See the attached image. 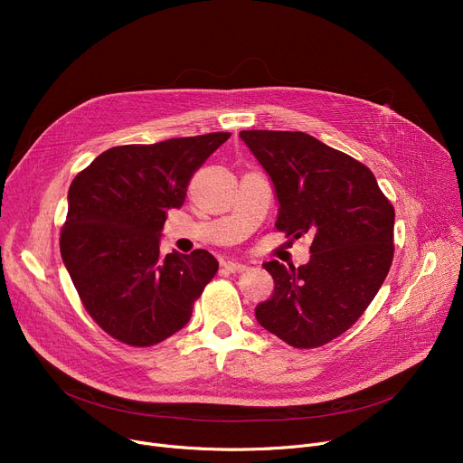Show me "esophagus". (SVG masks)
<instances>
[{
  "label": "esophagus",
  "mask_w": 463,
  "mask_h": 463,
  "mask_svg": "<svg viewBox=\"0 0 463 463\" xmlns=\"http://www.w3.org/2000/svg\"><path fill=\"white\" fill-rule=\"evenodd\" d=\"M225 269L229 270V272H232V274H238V272H244L248 266L246 264H241V262H225Z\"/></svg>",
  "instance_id": "esophagus-1"
}]
</instances>
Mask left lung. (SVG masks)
<instances>
[{
    "instance_id": "left-lung-1",
    "label": "left lung",
    "mask_w": 463,
    "mask_h": 463,
    "mask_svg": "<svg viewBox=\"0 0 463 463\" xmlns=\"http://www.w3.org/2000/svg\"><path fill=\"white\" fill-rule=\"evenodd\" d=\"M240 138L274 184L276 229L313 236L307 264H262L276 287L255 317L288 345L321 347L358 321L391 270L394 206L366 165L311 135L240 131Z\"/></svg>"
}]
</instances>
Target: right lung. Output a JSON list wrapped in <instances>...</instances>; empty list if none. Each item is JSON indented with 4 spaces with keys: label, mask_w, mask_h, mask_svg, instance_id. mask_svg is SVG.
<instances>
[{
    "label": "right lung",
    "mask_w": 463,
    "mask_h": 463,
    "mask_svg": "<svg viewBox=\"0 0 463 463\" xmlns=\"http://www.w3.org/2000/svg\"><path fill=\"white\" fill-rule=\"evenodd\" d=\"M229 137L114 146L72 180L61 259L90 317L118 342L150 347L182 330L215 276L206 250L163 255L159 244L166 212Z\"/></svg>",
    "instance_id": "right-lung-1"
}]
</instances>
